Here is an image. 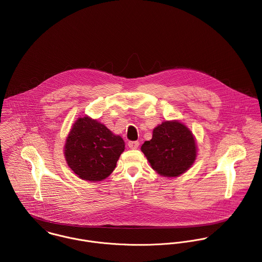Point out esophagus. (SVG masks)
I'll return each instance as SVG.
<instances>
[{
    "label": "esophagus",
    "mask_w": 262,
    "mask_h": 262,
    "mask_svg": "<svg viewBox=\"0 0 262 262\" xmlns=\"http://www.w3.org/2000/svg\"><path fill=\"white\" fill-rule=\"evenodd\" d=\"M140 146V143L138 141H130L128 142V147L130 149H137Z\"/></svg>",
    "instance_id": "esophagus-1"
}]
</instances>
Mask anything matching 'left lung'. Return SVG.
Here are the masks:
<instances>
[{"mask_svg":"<svg viewBox=\"0 0 262 262\" xmlns=\"http://www.w3.org/2000/svg\"><path fill=\"white\" fill-rule=\"evenodd\" d=\"M142 151L159 174L175 177L193 164L196 146L191 132L179 121H165L153 130L151 141H146Z\"/></svg>","mask_w":262,"mask_h":262,"instance_id":"1","label":"left lung"}]
</instances>
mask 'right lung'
Listing matches in <instances>:
<instances>
[{
	"mask_svg": "<svg viewBox=\"0 0 262 262\" xmlns=\"http://www.w3.org/2000/svg\"><path fill=\"white\" fill-rule=\"evenodd\" d=\"M123 151L124 142L119 136L88 116L78 118L64 146L69 167L80 178L89 181L108 177Z\"/></svg>",
	"mask_w": 262,
	"mask_h": 262,
	"instance_id": "1",
	"label": "right lung"
}]
</instances>
